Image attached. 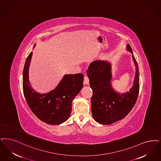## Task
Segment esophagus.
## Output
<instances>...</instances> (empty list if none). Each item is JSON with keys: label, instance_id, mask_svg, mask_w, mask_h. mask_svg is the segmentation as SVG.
Here are the masks:
<instances>
[{"label": "esophagus", "instance_id": "esophagus-1", "mask_svg": "<svg viewBox=\"0 0 161 161\" xmlns=\"http://www.w3.org/2000/svg\"><path fill=\"white\" fill-rule=\"evenodd\" d=\"M84 83L86 84V85L89 84V77L87 75H84Z\"/></svg>", "mask_w": 161, "mask_h": 161}]
</instances>
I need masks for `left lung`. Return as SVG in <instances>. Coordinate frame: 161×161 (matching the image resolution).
Segmentation results:
<instances>
[{"label": "left lung", "instance_id": "obj_1", "mask_svg": "<svg viewBox=\"0 0 161 161\" xmlns=\"http://www.w3.org/2000/svg\"><path fill=\"white\" fill-rule=\"evenodd\" d=\"M126 49L132 54L136 69L133 86L129 92L122 94L114 90L111 83V66L108 62L95 60L90 64L87 71L93 90L92 113L99 123L110 125L122 120L128 114L137 100L140 89L138 65L129 44H127Z\"/></svg>", "mask_w": 161, "mask_h": 161}]
</instances>
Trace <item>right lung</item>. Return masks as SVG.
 <instances>
[{"instance_id": "1", "label": "right lung", "mask_w": 161, "mask_h": 161, "mask_svg": "<svg viewBox=\"0 0 161 161\" xmlns=\"http://www.w3.org/2000/svg\"><path fill=\"white\" fill-rule=\"evenodd\" d=\"M32 56V52L26 58L23 69V89L26 102L41 121L50 125L64 122L71 114L73 99L83 88V74L64 75L56 89L45 94H40L33 89L29 80Z\"/></svg>"}]
</instances>
